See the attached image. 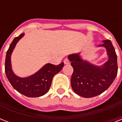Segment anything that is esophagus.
Masks as SVG:
<instances>
[{
	"label": "esophagus",
	"instance_id": "34e87169",
	"mask_svg": "<svg viewBox=\"0 0 122 122\" xmlns=\"http://www.w3.org/2000/svg\"><path fill=\"white\" fill-rule=\"evenodd\" d=\"M64 63H65V65H69V64H70V61L68 60V59L66 58V59L64 60Z\"/></svg>",
	"mask_w": 122,
	"mask_h": 122
}]
</instances>
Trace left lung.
Instances as JSON below:
<instances>
[{"label":"left lung","mask_w":122,"mask_h":122,"mask_svg":"<svg viewBox=\"0 0 122 122\" xmlns=\"http://www.w3.org/2000/svg\"><path fill=\"white\" fill-rule=\"evenodd\" d=\"M99 47L106 48L108 60L99 66L81 59L80 54L68 56L73 68L71 85L76 94L86 98L101 94L107 90L115 79L118 72L117 56L112 42L103 41Z\"/></svg>","instance_id":"1"}]
</instances>
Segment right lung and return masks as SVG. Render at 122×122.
Instances as JSON below:
<instances>
[{
  "label": "right lung",
  "instance_id": "1",
  "mask_svg": "<svg viewBox=\"0 0 122 122\" xmlns=\"http://www.w3.org/2000/svg\"><path fill=\"white\" fill-rule=\"evenodd\" d=\"M21 33L15 37L7 50L5 61V72L7 78L18 92L30 97H37L46 94L49 90L54 76L62 70L64 63L58 65L48 63L35 74L26 78H20L16 76L12 70L10 56L18 41L24 36Z\"/></svg>",
  "mask_w": 122,
  "mask_h": 122
}]
</instances>
